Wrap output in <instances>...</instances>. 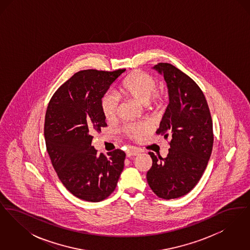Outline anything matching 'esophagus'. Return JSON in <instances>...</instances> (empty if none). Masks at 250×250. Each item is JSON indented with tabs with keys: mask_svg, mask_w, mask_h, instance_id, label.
Returning <instances> with one entry per match:
<instances>
[{
	"mask_svg": "<svg viewBox=\"0 0 250 250\" xmlns=\"http://www.w3.org/2000/svg\"><path fill=\"white\" fill-rule=\"evenodd\" d=\"M140 154V152L138 150H129L127 153H126V157H130V156H135V155H138Z\"/></svg>",
	"mask_w": 250,
	"mask_h": 250,
	"instance_id": "obj_1",
	"label": "esophagus"
}]
</instances>
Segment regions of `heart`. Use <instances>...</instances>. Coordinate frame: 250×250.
I'll use <instances>...</instances> for the list:
<instances>
[{
	"instance_id": "1",
	"label": "heart",
	"mask_w": 250,
	"mask_h": 250,
	"mask_svg": "<svg viewBox=\"0 0 250 250\" xmlns=\"http://www.w3.org/2000/svg\"><path fill=\"white\" fill-rule=\"evenodd\" d=\"M155 89L156 82L151 75L144 72H136L123 82L117 95L130 97L149 110H157L163 106L165 97L162 94L155 92ZM101 107L105 119H114L118 108V98L114 95L107 94L102 98ZM148 131L149 127L143 124L130 125L125 128V133L137 141Z\"/></svg>"
}]
</instances>
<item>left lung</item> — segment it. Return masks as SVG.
Wrapping results in <instances>:
<instances>
[{
	"instance_id": "8db88e82",
	"label": "left lung",
	"mask_w": 250,
	"mask_h": 250,
	"mask_svg": "<svg viewBox=\"0 0 250 250\" xmlns=\"http://www.w3.org/2000/svg\"><path fill=\"white\" fill-rule=\"evenodd\" d=\"M152 69L164 77L169 99L156 133L170 142L166 158L149 153L153 165L146 177L159 198L170 200L187 195L202 177L212 154L213 122L202 90L188 75L166 62Z\"/></svg>"
}]
</instances>
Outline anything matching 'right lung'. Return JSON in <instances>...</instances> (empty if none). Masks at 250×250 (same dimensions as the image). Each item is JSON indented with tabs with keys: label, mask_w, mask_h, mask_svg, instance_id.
<instances>
[{
	"label": "right lung",
	"mask_w": 250,
	"mask_h": 250,
	"mask_svg": "<svg viewBox=\"0 0 250 250\" xmlns=\"http://www.w3.org/2000/svg\"><path fill=\"white\" fill-rule=\"evenodd\" d=\"M125 71L78 72L48 103L44 126L48 155L62 185L83 201L105 200L115 189L124 169V151L98 155L92 141L95 131L107 125L102 98Z\"/></svg>",
	"instance_id": "obj_1"
}]
</instances>
